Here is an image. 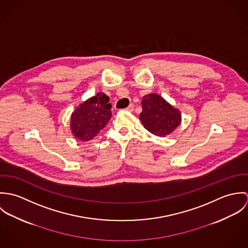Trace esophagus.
Masks as SVG:
<instances>
[{
	"label": "esophagus",
	"instance_id": "esophagus-1",
	"mask_svg": "<svg viewBox=\"0 0 248 248\" xmlns=\"http://www.w3.org/2000/svg\"><path fill=\"white\" fill-rule=\"evenodd\" d=\"M134 108H135V105H134V104H131V105H129V106L126 108V110L133 111V110H134Z\"/></svg>",
	"mask_w": 248,
	"mask_h": 248
}]
</instances>
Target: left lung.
Masks as SVG:
<instances>
[{
  "label": "left lung",
  "instance_id": "1",
  "mask_svg": "<svg viewBox=\"0 0 248 248\" xmlns=\"http://www.w3.org/2000/svg\"><path fill=\"white\" fill-rule=\"evenodd\" d=\"M140 120L150 133L164 137L171 134L180 123L179 110L167 103L161 96L151 93L142 99Z\"/></svg>",
  "mask_w": 248,
  "mask_h": 248
}]
</instances>
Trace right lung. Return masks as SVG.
Instances as JSON below:
<instances>
[{"mask_svg": "<svg viewBox=\"0 0 248 248\" xmlns=\"http://www.w3.org/2000/svg\"><path fill=\"white\" fill-rule=\"evenodd\" d=\"M106 94L98 93L95 96L82 103L71 115L72 134L78 140H93L109 121L111 105Z\"/></svg>", "mask_w": 248, "mask_h": 248, "instance_id": "obj_1", "label": "right lung"}]
</instances>
